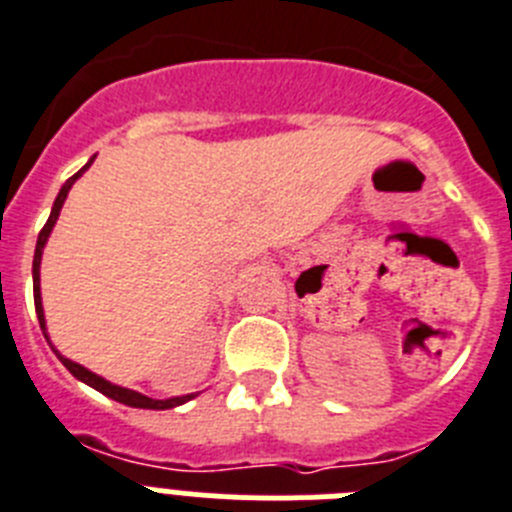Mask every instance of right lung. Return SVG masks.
Returning <instances> with one entry per match:
<instances>
[{"mask_svg":"<svg viewBox=\"0 0 512 512\" xmlns=\"http://www.w3.org/2000/svg\"><path fill=\"white\" fill-rule=\"evenodd\" d=\"M94 161V158H92ZM92 161H89L87 166L81 171H76L74 176H71L69 182L63 184L61 192H58L56 202H53V210H51V217H48V223L43 225V230H40L38 235V246H35V259H33V295H35V312H38V320H40V328L45 330V318H43V305H40V256H43V246L45 241H48V235H51L53 225H56L58 220V212H61L63 202H66V194H69V189L74 187V182L79 179L84 171L92 166ZM48 338V336H45ZM58 354V351H56ZM58 359H61V364L69 369L71 374H74L76 379H81L84 384H89V387H94L97 392H102V395L112 397V400L122 402V405H130V408H143V410H169V408H176V405H184L187 400H192L194 395H184V397H171V400H151V397L140 395V392H133V390H125V387H117V384L107 382V379L97 377V374H92L89 369H84L81 364H76V361L71 359H63L61 354H58Z\"/></svg>","mask_w":512,"mask_h":512,"instance_id":"add662e5","label":"right lung"}]
</instances>
